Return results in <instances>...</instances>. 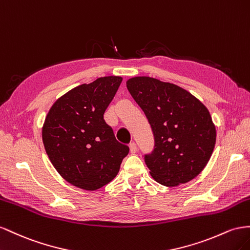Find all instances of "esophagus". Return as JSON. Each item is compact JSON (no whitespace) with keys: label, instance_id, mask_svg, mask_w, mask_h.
Listing matches in <instances>:
<instances>
[{"label":"esophagus","instance_id":"obj_1","mask_svg":"<svg viewBox=\"0 0 250 250\" xmlns=\"http://www.w3.org/2000/svg\"><path fill=\"white\" fill-rule=\"evenodd\" d=\"M130 152L131 154H136L137 152V146L135 142H132V144H130Z\"/></svg>","mask_w":250,"mask_h":250}]
</instances>
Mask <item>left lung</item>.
Masks as SVG:
<instances>
[{
  "label": "left lung",
  "instance_id": "8db88e82",
  "mask_svg": "<svg viewBox=\"0 0 250 250\" xmlns=\"http://www.w3.org/2000/svg\"><path fill=\"white\" fill-rule=\"evenodd\" d=\"M154 134V149L145 155L155 181L165 187L187 183L200 174L216 145L208 108L189 92L148 76L126 82Z\"/></svg>",
  "mask_w": 250,
  "mask_h": 250
}]
</instances>
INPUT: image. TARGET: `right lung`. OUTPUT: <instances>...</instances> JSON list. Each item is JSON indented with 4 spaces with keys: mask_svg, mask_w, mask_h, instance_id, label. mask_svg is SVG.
Instances as JSON below:
<instances>
[{
    "mask_svg": "<svg viewBox=\"0 0 250 250\" xmlns=\"http://www.w3.org/2000/svg\"><path fill=\"white\" fill-rule=\"evenodd\" d=\"M121 82L120 76H104L83 83L60 97L47 114L42 130L46 153L76 188L95 190L108 184L129 154L104 119Z\"/></svg>",
    "mask_w": 250,
    "mask_h": 250,
    "instance_id": "1",
    "label": "right lung"
}]
</instances>
